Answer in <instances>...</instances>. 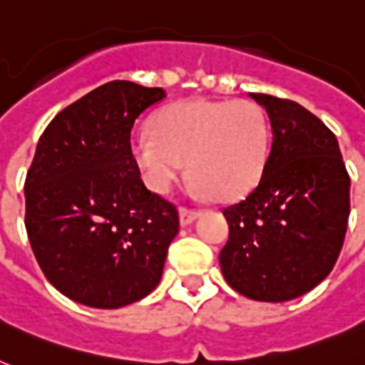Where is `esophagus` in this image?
Wrapping results in <instances>:
<instances>
[{"label": "esophagus", "mask_w": 365, "mask_h": 365, "mask_svg": "<svg viewBox=\"0 0 365 365\" xmlns=\"http://www.w3.org/2000/svg\"><path fill=\"white\" fill-rule=\"evenodd\" d=\"M199 210H191V208L182 206V208H180V223H182V225H189V223H193L195 220L199 217Z\"/></svg>", "instance_id": "obj_1"}]
</instances>
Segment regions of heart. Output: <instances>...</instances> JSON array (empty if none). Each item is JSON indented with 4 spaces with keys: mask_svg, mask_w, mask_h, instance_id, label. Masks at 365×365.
I'll return each instance as SVG.
<instances>
[{
    "mask_svg": "<svg viewBox=\"0 0 365 365\" xmlns=\"http://www.w3.org/2000/svg\"><path fill=\"white\" fill-rule=\"evenodd\" d=\"M153 132L132 138L130 153L143 182L166 193L187 174L220 202L237 200L259 182L269 155V123L252 100H182L166 106Z\"/></svg>",
    "mask_w": 365,
    "mask_h": 365,
    "instance_id": "1",
    "label": "heart"
}]
</instances>
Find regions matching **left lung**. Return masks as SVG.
Wrapping results in <instances>:
<instances>
[{"mask_svg": "<svg viewBox=\"0 0 365 365\" xmlns=\"http://www.w3.org/2000/svg\"><path fill=\"white\" fill-rule=\"evenodd\" d=\"M269 115L272 143L259 183L223 216L220 265L235 292L282 303L311 292L334 269L351 214V178L337 138L292 100L250 94Z\"/></svg>", "mask_w": 365, "mask_h": 365, "instance_id": "obj_1", "label": "left lung"}]
</instances>
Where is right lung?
I'll return each mask as SVG.
<instances>
[{
  "instance_id": "1",
  "label": "right lung",
  "mask_w": 365,
  "mask_h": 365,
  "mask_svg": "<svg viewBox=\"0 0 365 365\" xmlns=\"http://www.w3.org/2000/svg\"><path fill=\"white\" fill-rule=\"evenodd\" d=\"M165 96L159 87L106 83L60 111L37 142L26 231L48 282L81 305H130L163 277L180 217L143 185L130 130Z\"/></svg>"
}]
</instances>
